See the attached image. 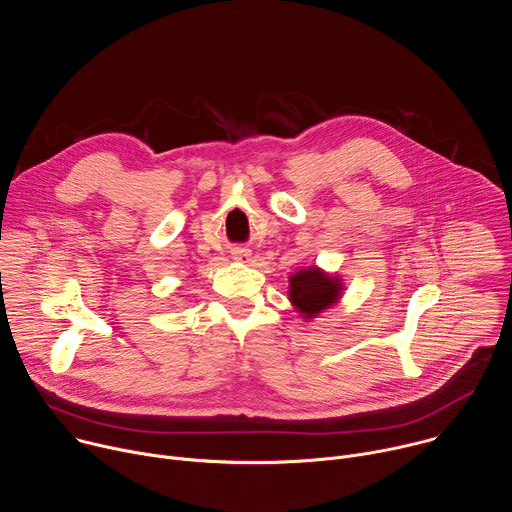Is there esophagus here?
Wrapping results in <instances>:
<instances>
[{
  "label": "esophagus",
  "mask_w": 512,
  "mask_h": 512,
  "mask_svg": "<svg viewBox=\"0 0 512 512\" xmlns=\"http://www.w3.org/2000/svg\"><path fill=\"white\" fill-rule=\"evenodd\" d=\"M233 255H235V259H239V261H243V259H249V255H251V253H249V251H247V249H237V251H235V253H233Z\"/></svg>",
  "instance_id": "esophagus-1"
}]
</instances>
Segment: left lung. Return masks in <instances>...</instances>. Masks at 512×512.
Instances as JSON below:
<instances>
[{
	"label": "left lung",
	"mask_w": 512,
	"mask_h": 512,
	"mask_svg": "<svg viewBox=\"0 0 512 512\" xmlns=\"http://www.w3.org/2000/svg\"><path fill=\"white\" fill-rule=\"evenodd\" d=\"M340 281L326 275L318 267L298 271L289 279V300L306 318H314L322 310L336 304L340 296Z\"/></svg>",
	"instance_id": "8db88e82"
}]
</instances>
